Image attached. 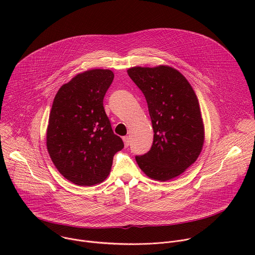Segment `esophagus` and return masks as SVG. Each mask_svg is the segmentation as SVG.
Listing matches in <instances>:
<instances>
[{
	"mask_svg": "<svg viewBox=\"0 0 255 255\" xmlns=\"http://www.w3.org/2000/svg\"><path fill=\"white\" fill-rule=\"evenodd\" d=\"M123 141H124V145L125 147H128L129 144H130V141H129V137L128 136H124L123 137Z\"/></svg>",
	"mask_w": 255,
	"mask_h": 255,
	"instance_id": "obj_1",
	"label": "esophagus"
}]
</instances>
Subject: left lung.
I'll return each instance as SVG.
<instances>
[{
	"mask_svg": "<svg viewBox=\"0 0 255 255\" xmlns=\"http://www.w3.org/2000/svg\"><path fill=\"white\" fill-rule=\"evenodd\" d=\"M127 72L146 99L154 132L150 150L136 156V161L150 178L176 177L203 149L205 131L198 98L188 80L170 66H135Z\"/></svg>",
	"mask_w": 255,
	"mask_h": 255,
	"instance_id": "1",
	"label": "left lung"
}]
</instances>
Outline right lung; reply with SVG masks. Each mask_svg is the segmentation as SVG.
I'll return each instance as SVG.
<instances>
[{
    "label": "right lung",
    "mask_w": 255,
    "mask_h": 255,
    "mask_svg": "<svg viewBox=\"0 0 255 255\" xmlns=\"http://www.w3.org/2000/svg\"><path fill=\"white\" fill-rule=\"evenodd\" d=\"M114 80L110 69H91L61 86L53 100L46 145L57 170L78 186L91 187L110 173L124 147L114 134L103 100Z\"/></svg>",
    "instance_id": "add662e5"
}]
</instances>
